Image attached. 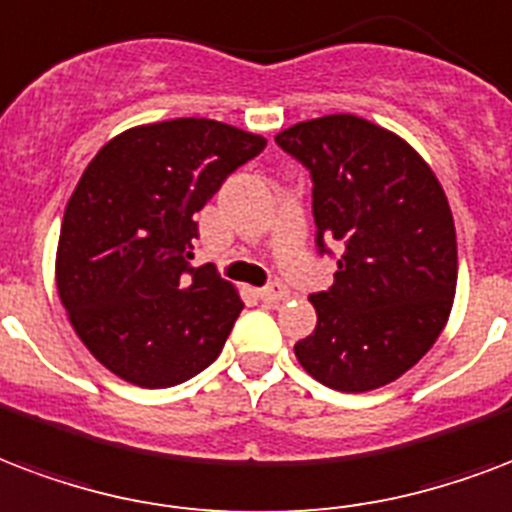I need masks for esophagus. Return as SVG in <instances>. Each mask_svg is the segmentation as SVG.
Here are the masks:
<instances>
[{"label": "esophagus", "mask_w": 512, "mask_h": 512, "mask_svg": "<svg viewBox=\"0 0 512 512\" xmlns=\"http://www.w3.org/2000/svg\"><path fill=\"white\" fill-rule=\"evenodd\" d=\"M287 295H290V290L282 282H273L268 287H263V290H257V298L263 300V303H282Z\"/></svg>", "instance_id": "1"}]
</instances>
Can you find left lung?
<instances>
[{
	"label": "left lung",
	"instance_id": "obj_1",
	"mask_svg": "<svg viewBox=\"0 0 512 512\" xmlns=\"http://www.w3.org/2000/svg\"><path fill=\"white\" fill-rule=\"evenodd\" d=\"M311 174L319 255L341 249L335 282L311 295L314 333L295 357L319 384L370 392L438 341L456 292L451 206L421 155L357 115L306 120L276 136Z\"/></svg>",
	"mask_w": 512,
	"mask_h": 512
}]
</instances>
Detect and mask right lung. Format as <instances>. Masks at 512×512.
Here are the masks:
<instances>
[{
  "mask_svg": "<svg viewBox=\"0 0 512 512\" xmlns=\"http://www.w3.org/2000/svg\"><path fill=\"white\" fill-rule=\"evenodd\" d=\"M265 139L206 117L128 128L66 204L56 284L74 333L128 384L166 389L209 368L241 314L212 263L193 265L195 212Z\"/></svg>",
  "mask_w": 512,
  "mask_h": 512,
  "instance_id": "right-lung-1",
  "label": "right lung"
}]
</instances>
